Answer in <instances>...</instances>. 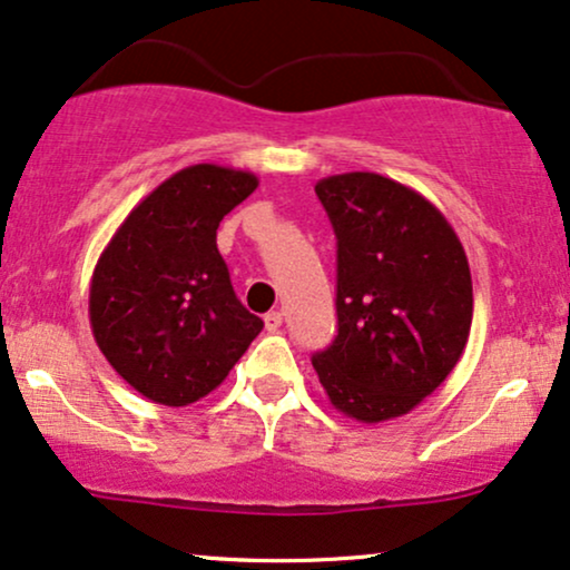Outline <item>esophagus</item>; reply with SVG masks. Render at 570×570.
I'll return each mask as SVG.
<instances>
[{"label": "esophagus", "mask_w": 570, "mask_h": 570, "mask_svg": "<svg viewBox=\"0 0 570 570\" xmlns=\"http://www.w3.org/2000/svg\"><path fill=\"white\" fill-rule=\"evenodd\" d=\"M281 323H284V313H278V309H273V313L265 315V328L268 331H278Z\"/></svg>", "instance_id": "obj_1"}]
</instances>
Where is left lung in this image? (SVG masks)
<instances>
[{"label": "left lung", "instance_id": "left-lung-1", "mask_svg": "<svg viewBox=\"0 0 570 570\" xmlns=\"http://www.w3.org/2000/svg\"><path fill=\"white\" fill-rule=\"evenodd\" d=\"M336 234V321L313 368L338 413L363 423L421 405L463 355L471 268L426 197L379 173L315 184Z\"/></svg>", "mask_w": 570, "mask_h": 570}]
</instances>
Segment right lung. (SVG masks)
<instances>
[{"instance_id":"obj_1","label":"right lung","mask_w":570,"mask_h":570,"mask_svg":"<svg viewBox=\"0 0 570 570\" xmlns=\"http://www.w3.org/2000/svg\"><path fill=\"white\" fill-rule=\"evenodd\" d=\"M257 184L247 170L189 165L147 194L99 255L89 286L97 347L157 405L210 394L263 331L215 244L223 215Z\"/></svg>"}]
</instances>
